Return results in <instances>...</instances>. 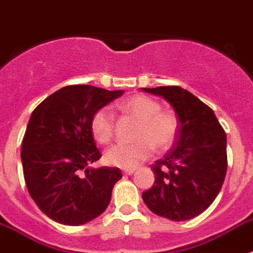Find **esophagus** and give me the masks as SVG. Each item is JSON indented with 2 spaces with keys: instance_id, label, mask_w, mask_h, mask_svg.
Masks as SVG:
<instances>
[{
  "instance_id": "1",
  "label": "esophagus",
  "mask_w": 253,
  "mask_h": 253,
  "mask_svg": "<svg viewBox=\"0 0 253 253\" xmlns=\"http://www.w3.org/2000/svg\"><path fill=\"white\" fill-rule=\"evenodd\" d=\"M133 172H135V169H125V171H123L125 175H132Z\"/></svg>"
}]
</instances>
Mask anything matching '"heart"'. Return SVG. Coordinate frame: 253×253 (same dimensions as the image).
Masks as SVG:
<instances>
[{
    "instance_id": "1",
    "label": "heart",
    "mask_w": 253,
    "mask_h": 253,
    "mask_svg": "<svg viewBox=\"0 0 253 253\" xmlns=\"http://www.w3.org/2000/svg\"><path fill=\"white\" fill-rule=\"evenodd\" d=\"M123 113L139 121L131 144H117L105 153L110 166L132 169L152 156L153 150L172 145L179 132V118L172 110H162L161 104L145 95H133L118 103ZM91 133L99 144H108L114 135V118L109 108L96 110L91 118Z\"/></svg>"
}]
</instances>
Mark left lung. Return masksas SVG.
I'll return each mask as SVG.
<instances>
[{
    "label": "left lung",
    "instance_id": "8db88e82",
    "mask_svg": "<svg viewBox=\"0 0 253 253\" xmlns=\"http://www.w3.org/2000/svg\"><path fill=\"white\" fill-rule=\"evenodd\" d=\"M169 101L179 118L172 149L152 166L156 181L143 193L148 209L173 221H185L209 209L222 186L226 135L213 110L179 86L143 88Z\"/></svg>",
    "mask_w": 253,
    "mask_h": 253
}]
</instances>
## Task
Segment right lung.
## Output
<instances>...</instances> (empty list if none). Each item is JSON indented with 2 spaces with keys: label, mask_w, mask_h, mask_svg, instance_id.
I'll use <instances>...</instances> for the list:
<instances>
[{
  "label": "right lung",
  "mask_w": 253,
  "mask_h": 253,
  "mask_svg": "<svg viewBox=\"0 0 253 253\" xmlns=\"http://www.w3.org/2000/svg\"><path fill=\"white\" fill-rule=\"evenodd\" d=\"M122 94L72 84L33 110L22 143L23 172L32 199L51 220L77 226L107 210L122 173L117 167H90L101 157L90 123L96 110Z\"/></svg>",
  "instance_id": "obj_1"
}]
</instances>
